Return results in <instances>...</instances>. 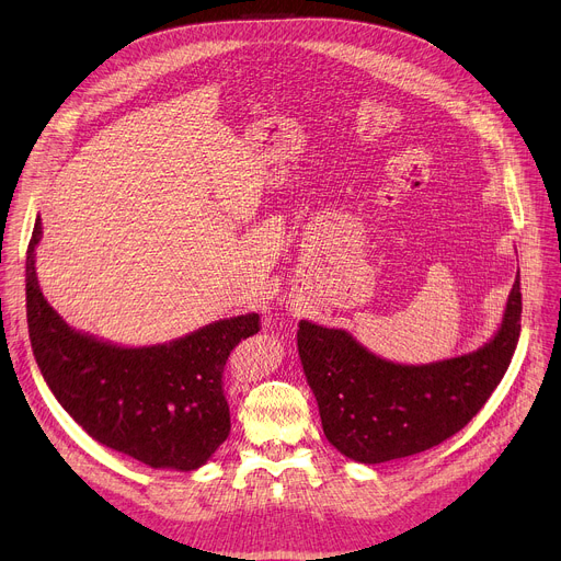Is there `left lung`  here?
Listing matches in <instances>:
<instances>
[{
  "label": "left lung",
  "mask_w": 561,
  "mask_h": 561,
  "mask_svg": "<svg viewBox=\"0 0 561 561\" xmlns=\"http://www.w3.org/2000/svg\"><path fill=\"white\" fill-rule=\"evenodd\" d=\"M522 331L519 271L502 327L474 353L404 366L353 335L301 319L297 351L327 439L346 457L381 463L417 455L459 433L502 381Z\"/></svg>",
  "instance_id": "obj_1"
}]
</instances>
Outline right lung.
Segmentation results:
<instances>
[{"mask_svg":"<svg viewBox=\"0 0 561 561\" xmlns=\"http://www.w3.org/2000/svg\"><path fill=\"white\" fill-rule=\"evenodd\" d=\"M37 217L26 251V317L35 362L64 411L95 442L152 468L195 470L226 442L224 366L260 331V314L219 319L169 344L122 348L70 329L35 273Z\"/></svg>","mask_w":561,"mask_h":561,"instance_id":"right-lung-1","label":"right lung"}]
</instances>
